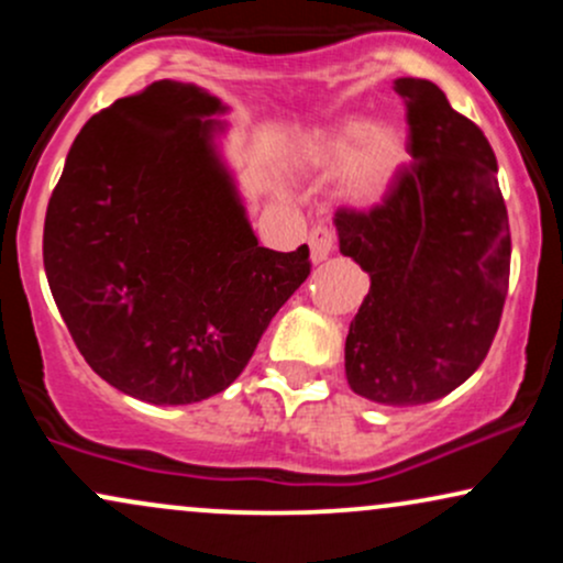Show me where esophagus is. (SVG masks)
<instances>
[{
	"label": "esophagus",
	"instance_id": "34e87169",
	"mask_svg": "<svg viewBox=\"0 0 563 563\" xmlns=\"http://www.w3.org/2000/svg\"><path fill=\"white\" fill-rule=\"evenodd\" d=\"M335 245V232L328 228V224H318L312 232H309V249H312V260L322 262L333 254Z\"/></svg>",
	"mask_w": 563,
	"mask_h": 563
}]
</instances>
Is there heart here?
Segmentation results:
<instances>
[{
  "label": "heart",
  "instance_id": "b5f03b06",
  "mask_svg": "<svg viewBox=\"0 0 563 563\" xmlns=\"http://www.w3.org/2000/svg\"><path fill=\"white\" fill-rule=\"evenodd\" d=\"M312 158L325 172H346V196L354 203H373L397 179L407 147L397 129H376L367 119H349L314 142Z\"/></svg>",
  "mask_w": 563,
  "mask_h": 563
}]
</instances>
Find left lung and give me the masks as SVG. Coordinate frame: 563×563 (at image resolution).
Segmentation results:
<instances>
[{
  "instance_id": "1",
  "label": "left lung",
  "mask_w": 563,
  "mask_h": 563,
  "mask_svg": "<svg viewBox=\"0 0 563 563\" xmlns=\"http://www.w3.org/2000/svg\"><path fill=\"white\" fill-rule=\"evenodd\" d=\"M407 153L380 203L335 209L341 254L371 275L346 335L354 394L389 407L434 402L487 357L510 275L497 161L474 121L434 81H394Z\"/></svg>"
}]
</instances>
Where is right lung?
Instances as JSON below:
<instances>
[{"instance_id": "obj_1", "label": "right lung", "mask_w": 563, "mask_h": 563, "mask_svg": "<svg viewBox=\"0 0 563 563\" xmlns=\"http://www.w3.org/2000/svg\"><path fill=\"white\" fill-rule=\"evenodd\" d=\"M222 102L156 81L95 113L44 217V269L102 380L153 405L224 391L307 280L309 249L256 241L211 134Z\"/></svg>"}]
</instances>
